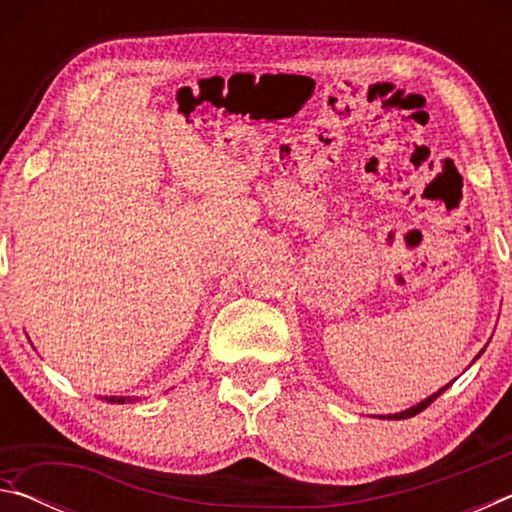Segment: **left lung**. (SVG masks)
Segmentation results:
<instances>
[{"instance_id":"obj_1","label":"left lung","mask_w":512,"mask_h":512,"mask_svg":"<svg viewBox=\"0 0 512 512\" xmlns=\"http://www.w3.org/2000/svg\"><path fill=\"white\" fill-rule=\"evenodd\" d=\"M449 386V384H447ZM447 386L445 388H440V391L438 393H433L431 397H427V400H424V402H420L418 406H413V409H409V411H402V413H395V415H388V420H404V418H413V415H418L420 411H424V409H427V406L433 402V400H438V397L440 395H443L445 391H447Z\"/></svg>"}]
</instances>
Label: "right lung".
<instances>
[{"label":"right lung","mask_w":512,"mask_h":512,"mask_svg":"<svg viewBox=\"0 0 512 512\" xmlns=\"http://www.w3.org/2000/svg\"><path fill=\"white\" fill-rule=\"evenodd\" d=\"M110 402H121V404H124L126 397H110Z\"/></svg>","instance_id":"1"}]
</instances>
